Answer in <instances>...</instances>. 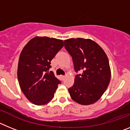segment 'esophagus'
<instances>
[{
  "mask_svg": "<svg viewBox=\"0 0 130 130\" xmlns=\"http://www.w3.org/2000/svg\"><path fill=\"white\" fill-rule=\"evenodd\" d=\"M60 77H61V78H62V79H64V78L66 77V76H65V75H61V76H60Z\"/></svg>",
  "mask_w": 130,
  "mask_h": 130,
  "instance_id": "1",
  "label": "esophagus"
}]
</instances>
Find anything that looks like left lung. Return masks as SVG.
Returning <instances> with one entry per match:
<instances>
[{
    "label": "left lung",
    "instance_id": "obj_1",
    "mask_svg": "<svg viewBox=\"0 0 130 130\" xmlns=\"http://www.w3.org/2000/svg\"><path fill=\"white\" fill-rule=\"evenodd\" d=\"M65 49L72 56L75 72L74 84L68 88L72 99L83 105L100 100L111 80L107 56L99 45L90 39L70 38L64 41Z\"/></svg>",
    "mask_w": 130,
    "mask_h": 130
}]
</instances>
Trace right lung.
Returning <instances> with one entry per match:
<instances>
[{"label":"right lung","instance_id":"1","mask_svg":"<svg viewBox=\"0 0 130 130\" xmlns=\"http://www.w3.org/2000/svg\"><path fill=\"white\" fill-rule=\"evenodd\" d=\"M64 46L62 40L36 36L21 52L18 67L19 86L34 105L48 104L54 98L60 81L51 68V60Z\"/></svg>","mask_w":130,"mask_h":130}]
</instances>
